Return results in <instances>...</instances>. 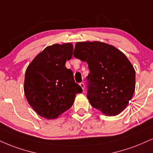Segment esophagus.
<instances>
[{
    "label": "esophagus",
    "mask_w": 153,
    "mask_h": 153,
    "mask_svg": "<svg viewBox=\"0 0 153 153\" xmlns=\"http://www.w3.org/2000/svg\"><path fill=\"white\" fill-rule=\"evenodd\" d=\"M80 87L82 88V89L84 91V89H85V84L83 83V82H80Z\"/></svg>",
    "instance_id": "1"
}]
</instances>
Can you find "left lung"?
<instances>
[{"instance_id": "obj_1", "label": "left lung", "mask_w": 153, "mask_h": 153, "mask_svg": "<svg viewBox=\"0 0 153 153\" xmlns=\"http://www.w3.org/2000/svg\"><path fill=\"white\" fill-rule=\"evenodd\" d=\"M73 56L87 62V97L108 116L118 115L128 106L135 89V71L124 53L99 41L78 42Z\"/></svg>"}]
</instances>
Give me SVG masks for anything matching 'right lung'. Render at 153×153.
I'll return each mask as SVG.
<instances>
[{
    "mask_svg": "<svg viewBox=\"0 0 153 153\" xmlns=\"http://www.w3.org/2000/svg\"><path fill=\"white\" fill-rule=\"evenodd\" d=\"M73 51L70 43L50 45L27 68L24 93L29 105L41 117L57 118L71 108L77 93L82 92L75 83L73 71L65 67Z\"/></svg>",
    "mask_w": 153,
    "mask_h": 153,
    "instance_id": "1",
    "label": "right lung"
}]
</instances>
